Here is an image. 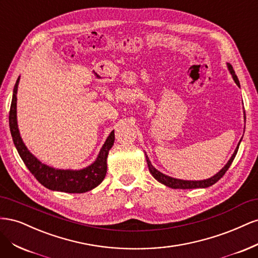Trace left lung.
<instances>
[{
    "mask_svg": "<svg viewBox=\"0 0 258 258\" xmlns=\"http://www.w3.org/2000/svg\"><path fill=\"white\" fill-rule=\"evenodd\" d=\"M228 69H229V72L230 74L232 75V79L233 81H235V83L239 86L240 87V83H239V80L238 77L235 73V71H233L232 67L228 63ZM241 142V141H240ZM240 142L236 148L235 153L232 154L231 158L229 159V161L226 163V166L220 171V172L216 173L214 176L210 177L208 179H204V181H183V179H177V178H173L171 176H168L166 174L161 173L160 171H158L157 169H155L152 165V162L150 161V159H148V157L146 156V161H147V166H148V169H150V172L152 173V175L157 179L158 182H160L161 184H165L166 186L168 187H171V188H174V189H191V188H206V187H209V186H212L213 184H215L218 179H221L224 174L227 172V170L229 169L230 165L232 163L233 159H235L236 155H237V152H238V148H239V145H240Z\"/></svg>",
    "mask_w": 258,
    "mask_h": 258,
    "instance_id": "8db88e82",
    "label": "left lung"
}]
</instances>
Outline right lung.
<instances>
[{
	"label": "right lung",
	"mask_w": 258,
	"mask_h": 258,
	"mask_svg": "<svg viewBox=\"0 0 258 258\" xmlns=\"http://www.w3.org/2000/svg\"><path fill=\"white\" fill-rule=\"evenodd\" d=\"M20 77L15 84L13 99L10 110V129L13 137V141L20 155L22 161L29 169L31 173L46 188L63 192H76L82 194L89 191L97 187L103 181L106 175V159L108 151L114 144V130L107 137L105 143L98 155L97 160L89 167L82 170H58L44 165L40 160H37L31 154L26 145L23 144L18 126H17V88Z\"/></svg>",
	"instance_id": "1"
}]
</instances>
